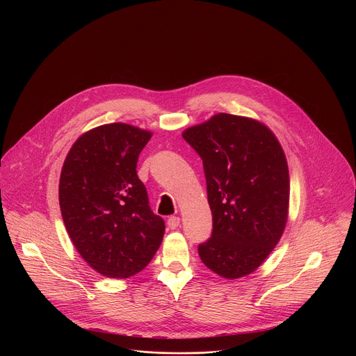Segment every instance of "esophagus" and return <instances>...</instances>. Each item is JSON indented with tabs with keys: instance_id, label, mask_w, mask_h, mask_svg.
Masks as SVG:
<instances>
[{
	"instance_id": "esophagus-1",
	"label": "esophagus",
	"mask_w": 356,
	"mask_h": 356,
	"mask_svg": "<svg viewBox=\"0 0 356 356\" xmlns=\"http://www.w3.org/2000/svg\"><path fill=\"white\" fill-rule=\"evenodd\" d=\"M168 225H169V228L176 229L177 227H180V217H176V216L169 217V220H168Z\"/></svg>"
}]
</instances>
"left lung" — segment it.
Returning a JSON list of instances; mask_svg holds the SVG:
<instances>
[{"label": "left lung", "instance_id": "left-lung-1", "mask_svg": "<svg viewBox=\"0 0 356 356\" xmlns=\"http://www.w3.org/2000/svg\"><path fill=\"white\" fill-rule=\"evenodd\" d=\"M183 138L202 161L213 214L211 238L198 245V255L225 279L246 276L268 258L287 222L284 152L262 122L225 113L187 128Z\"/></svg>", "mask_w": 356, "mask_h": 356}]
</instances>
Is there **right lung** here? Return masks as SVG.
Here are the masks:
<instances>
[{
	"mask_svg": "<svg viewBox=\"0 0 356 356\" xmlns=\"http://www.w3.org/2000/svg\"><path fill=\"white\" fill-rule=\"evenodd\" d=\"M152 134L114 122L83 134L62 168L59 202L80 257L99 275L127 279L152 261L165 221L149 207L136 175L140 150Z\"/></svg>",
	"mask_w": 356,
	"mask_h": 356,
	"instance_id": "add662e5",
	"label": "right lung"
}]
</instances>
